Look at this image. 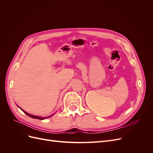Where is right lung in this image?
Segmentation results:
<instances>
[{"label":"right lung","mask_w":153,"mask_h":153,"mask_svg":"<svg viewBox=\"0 0 153 153\" xmlns=\"http://www.w3.org/2000/svg\"><path fill=\"white\" fill-rule=\"evenodd\" d=\"M23 112H24L26 115H28V116H29V117H32V118H34V119H46V118H47V117H51V116H52V115H50V116H48V117H38V116H35V115H30V114H28L27 112H25L24 110H23L22 108H20Z\"/></svg>","instance_id":"obj_1"}]
</instances>
